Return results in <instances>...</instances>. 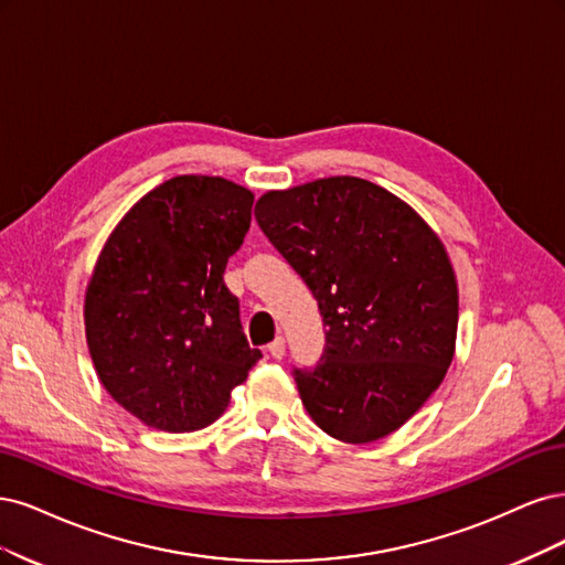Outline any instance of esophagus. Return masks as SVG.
Listing matches in <instances>:
<instances>
[{
    "label": "esophagus",
    "mask_w": 565,
    "mask_h": 565,
    "mask_svg": "<svg viewBox=\"0 0 565 565\" xmlns=\"http://www.w3.org/2000/svg\"><path fill=\"white\" fill-rule=\"evenodd\" d=\"M267 352L275 356V359H284V354H286V340L281 335L275 338V340L267 344Z\"/></svg>",
    "instance_id": "34e87169"
}]
</instances>
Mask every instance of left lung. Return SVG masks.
<instances>
[{
    "label": "left lung",
    "mask_w": 565,
    "mask_h": 565,
    "mask_svg": "<svg viewBox=\"0 0 565 565\" xmlns=\"http://www.w3.org/2000/svg\"><path fill=\"white\" fill-rule=\"evenodd\" d=\"M256 217L319 300L326 350L296 371L309 417L338 441L396 431L439 390L458 338V279L425 217L354 175L269 190Z\"/></svg>",
    "instance_id": "1"
}]
</instances>
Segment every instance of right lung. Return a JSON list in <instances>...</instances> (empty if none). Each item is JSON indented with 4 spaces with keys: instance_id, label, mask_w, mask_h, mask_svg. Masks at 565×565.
<instances>
[{
    "instance_id": "add662e5",
    "label": "right lung",
    "mask_w": 565,
    "mask_h": 565,
    "mask_svg": "<svg viewBox=\"0 0 565 565\" xmlns=\"http://www.w3.org/2000/svg\"><path fill=\"white\" fill-rule=\"evenodd\" d=\"M253 192L175 175L126 211L86 284L84 329L100 385L159 431L209 427L263 356L248 348L225 265Z\"/></svg>"
}]
</instances>
